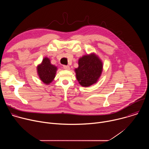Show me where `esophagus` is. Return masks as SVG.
<instances>
[{
    "mask_svg": "<svg viewBox=\"0 0 149 149\" xmlns=\"http://www.w3.org/2000/svg\"><path fill=\"white\" fill-rule=\"evenodd\" d=\"M63 68L65 70H70V67L68 65H63Z\"/></svg>",
    "mask_w": 149,
    "mask_h": 149,
    "instance_id": "34e87169",
    "label": "esophagus"
}]
</instances>
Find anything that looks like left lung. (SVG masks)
<instances>
[{
    "label": "left lung",
    "instance_id": "1",
    "mask_svg": "<svg viewBox=\"0 0 149 149\" xmlns=\"http://www.w3.org/2000/svg\"><path fill=\"white\" fill-rule=\"evenodd\" d=\"M103 63L95 53L85 55L78 60V67L75 68L76 78L84 87L95 84L102 72Z\"/></svg>",
    "mask_w": 149,
    "mask_h": 149
}]
</instances>
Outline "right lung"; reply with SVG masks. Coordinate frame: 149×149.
<instances>
[{"instance_id":"add662e5","label":"right lung","mask_w":149,"mask_h":149,"mask_svg":"<svg viewBox=\"0 0 149 149\" xmlns=\"http://www.w3.org/2000/svg\"><path fill=\"white\" fill-rule=\"evenodd\" d=\"M36 70L39 79L45 84L49 85L54 81L58 68L52 64L49 58L45 57L38 65Z\"/></svg>"}]
</instances>
